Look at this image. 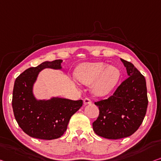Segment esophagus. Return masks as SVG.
Here are the masks:
<instances>
[{
  "label": "esophagus",
  "mask_w": 161,
  "mask_h": 161,
  "mask_svg": "<svg viewBox=\"0 0 161 161\" xmlns=\"http://www.w3.org/2000/svg\"><path fill=\"white\" fill-rule=\"evenodd\" d=\"M84 104L85 105H90V104H92V101H91L90 99H89V98L86 97L84 99Z\"/></svg>",
  "instance_id": "esophagus-1"
}]
</instances>
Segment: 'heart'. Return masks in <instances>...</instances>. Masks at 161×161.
Returning <instances> with one entry per match:
<instances>
[{
  "instance_id": "b5f03b06",
  "label": "heart",
  "mask_w": 161,
  "mask_h": 161,
  "mask_svg": "<svg viewBox=\"0 0 161 161\" xmlns=\"http://www.w3.org/2000/svg\"><path fill=\"white\" fill-rule=\"evenodd\" d=\"M121 71L118 67L98 62L83 63L75 71L76 80L85 85H92V94L96 97L108 95L120 80Z\"/></svg>"
}]
</instances>
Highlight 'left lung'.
Segmentation results:
<instances>
[{
  "label": "left lung",
  "instance_id": "1",
  "mask_svg": "<svg viewBox=\"0 0 161 161\" xmlns=\"http://www.w3.org/2000/svg\"><path fill=\"white\" fill-rule=\"evenodd\" d=\"M129 77L106 100L95 102L99 116L92 123L98 136L118 140L131 136L145 118L148 104L146 81L132 64L121 59Z\"/></svg>",
  "mask_w": 161,
  "mask_h": 161
}]
</instances>
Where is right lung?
<instances>
[{"label":"right lung","mask_w":161,"mask_h":161,"mask_svg":"<svg viewBox=\"0 0 161 161\" xmlns=\"http://www.w3.org/2000/svg\"><path fill=\"white\" fill-rule=\"evenodd\" d=\"M62 60L45 61L21 73L14 82L12 108L20 128L32 137L54 140L65 132L72 115L82 106L83 102L53 97L37 100L33 87L38 74L45 69L61 70Z\"/></svg>","instance_id":"right-lung-1"}]
</instances>
